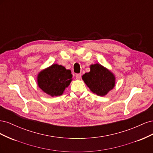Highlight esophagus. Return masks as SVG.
<instances>
[{"mask_svg": "<svg viewBox=\"0 0 153 153\" xmlns=\"http://www.w3.org/2000/svg\"><path fill=\"white\" fill-rule=\"evenodd\" d=\"M81 76H82L81 73H78V74H76V78L78 80H80L81 78Z\"/></svg>", "mask_w": 153, "mask_h": 153, "instance_id": "34e87169", "label": "esophagus"}]
</instances>
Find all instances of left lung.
<instances>
[{
	"instance_id": "left-lung-1",
	"label": "left lung",
	"mask_w": 153,
	"mask_h": 153,
	"mask_svg": "<svg viewBox=\"0 0 153 153\" xmlns=\"http://www.w3.org/2000/svg\"><path fill=\"white\" fill-rule=\"evenodd\" d=\"M91 71L82 76V79L91 91L100 96L106 95L115 85L113 74L99 64L91 66Z\"/></svg>"
}]
</instances>
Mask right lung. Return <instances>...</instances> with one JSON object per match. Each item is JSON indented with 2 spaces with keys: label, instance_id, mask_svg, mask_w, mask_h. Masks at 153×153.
<instances>
[{
  "label": "right lung",
  "instance_id": "right-lung-1",
  "mask_svg": "<svg viewBox=\"0 0 153 153\" xmlns=\"http://www.w3.org/2000/svg\"><path fill=\"white\" fill-rule=\"evenodd\" d=\"M71 80V71L69 69L61 65L53 64L39 73L38 84L48 95L57 96L62 94Z\"/></svg>",
  "mask_w": 153,
  "mask_h": 153
}]
</instances>
